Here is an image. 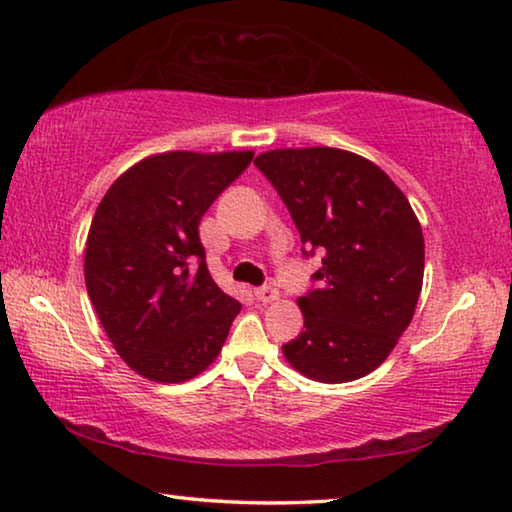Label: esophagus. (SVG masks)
I'll return each mask as SVG.
<instances>
[{
  "label": "esophagus",
  "mask_w": 512,
  "mask_h": 512,
  "mask_svg": "<svg viewBox=\"0 0 512 512\" xmlns=\"http://www.w3.org/2000/svg\"><path fill=\"white\" fill-rule=\"evenodd\" d=\"M255 296H257L259 303H273V301L280 299V292H278L276 285H264V287L255 289Z\"/></svg>",
  "instance_id": "34e87169"
}]
</instances>
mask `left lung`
<instances>
[{
  "label": "left lung",
  "instance_id": "obj_1",
  "mask_svg": "<svg viewBox=\"0 0 512 512\" xmlns=\"http://www.w3.org/2000/svg\"><path fill=\"white\" fill-rule=\"evenodd\" d=\"M255 165L310 255L324 253L312 276L319 287L299 299L305 329L282 354L322 384L365 377L398 345L421 296L425 241L414 209L381 167L345 149H273Z\"/></svg>",
  "mask_w": 512,
  "mask_h": 512
}]
</instances>
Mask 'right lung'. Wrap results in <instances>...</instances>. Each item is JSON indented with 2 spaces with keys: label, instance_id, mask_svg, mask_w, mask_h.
<instances>
[{
  "label": "right lung",
  "instance_id": "add662e5",
  "mask_svg": "<svg viewBox=\"0 0 512 512\" xmlns=\"http://www.w3.org/2000/svg\"><path fill=\"white\" fill-rule=\"evenodd\" d=\"M253 156L165 151L128 167L98 204L87 292L112 347L140 377L188 381L223 349L241 303L213 282L197 227Z\"/></svg>",
  "mask_w": 512,
  "mask_h": 512
}]
</instances>
